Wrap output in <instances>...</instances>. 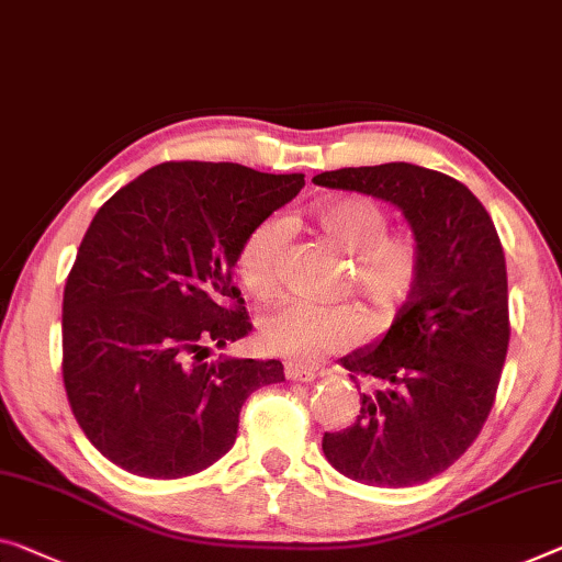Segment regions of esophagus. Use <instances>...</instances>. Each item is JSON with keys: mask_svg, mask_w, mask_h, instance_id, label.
<instances>
[{"mask_svg": "<svg viewBox=\"0 0 562 562\" xmlns=\"http://www.w3.org/2000/svg\"><path fill=\"white\" fill-rule=\"evenodd\" d=\"M286 376L291 379V382H304V384H308V382H314L316 379V374H314V369H306V367H301V364H286Z\"/></svg>", "mask_w": 562, "mask_h": 562, "instance_id": "esophagus-1", "label": "esophagus"}]
</instances>
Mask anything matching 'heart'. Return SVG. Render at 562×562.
I'll list each match as a JSON object with an SVG mask.
<instances>
[{
  "instance_id": "heart-1",
  "label": "heart",
  "mask_w": 562,
  "mask_h": 562,
  "mask_svg": "<svg viewBox=\"0 0 562 562\" xmlns=\"http://www.w3.org/2000/svg\"><path fill=\"white\" fill-rule=\"evenodd\" d=\"M314 228L336 251L351 258L353 286L379 314H392L419 281V246L407 233H390V215L367 198H341L316 205ZM286 221L263 218L246 233L236 269L258 299L271 296L279 281V256ZM367 318L353 304L283 301L261 322V341L276 357L316 364L329 353L347 351L364 339Z\"/></svg>"
}]
</instances>
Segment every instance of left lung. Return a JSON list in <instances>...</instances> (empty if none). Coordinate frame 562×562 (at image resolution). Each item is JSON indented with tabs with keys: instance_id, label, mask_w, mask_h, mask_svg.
Listing matches in <instances>:
<instances>
[{
	"instance_id": "left-lung-1",
	"label": "left lung",
	"mask_w": 562,
	"mask_h": 562,
	"mask_svg": "<svg viewBox=\"0 0 562 562\" xmlns=\"http://www.w3.org/2000/svg\"><path fill=\"white\" fill-rule=\"evenodd\" d=\"M314 183L394 205L422 258L386 334L341 359L376 390L361 394L351 427L326 431L322 450L364 485H422L460 460L495 402L510 341L495 223L468 186L412 162L326 170Z\"/></svg>"
}]
</instances>
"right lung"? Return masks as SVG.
<instances>
[{
    "instance_id": "obj_1",
    "label": "right lung",
    "mask_w": 562,
    "mask_h": 562,
    "mask_svg": "<svg viewBox=\"0 0 562 562\" xmlns=\"http://www.w3.org/2000/svg\"><path fill=\"white\" fill-rule=\"evenodd\" d=\"M304 188L238 162H160L85 233L63 299V376L77 425L137 477L178 480L226 454L279 359L221 357L251 334L233 269L246 233Z\"/></svg>"
}]
</instances>
